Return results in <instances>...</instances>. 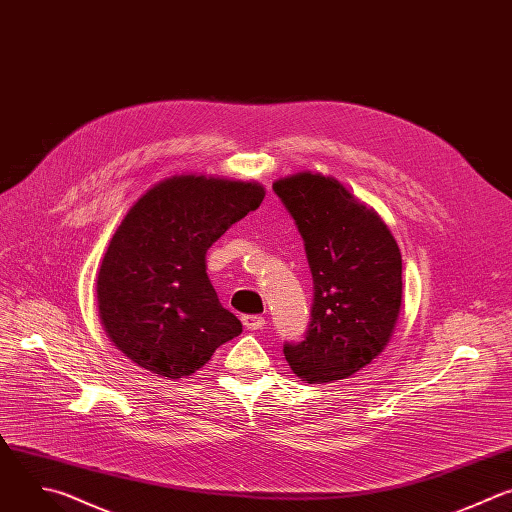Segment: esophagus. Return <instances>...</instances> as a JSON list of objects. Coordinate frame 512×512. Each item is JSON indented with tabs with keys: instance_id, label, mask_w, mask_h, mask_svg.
I'll return each instance as SVG.
<instances>
[{
	"instance_id": "obj_1",
	"label": "esophagus",
	"mask_w": 512,
	"mask_h": 512,
	"mask_svg": "<svg viewBox=\"0 0 512 512\" xmlns=\"http://www.w3.org/2000/svg\"><path fill=\"white\" fill-rule=\"evenodd\" d=\"M242 323H244V327H246L248 331H260V329L266 327V321H264V317H260V315H244V317H242Z\"/></svg>"
}]
</instances>
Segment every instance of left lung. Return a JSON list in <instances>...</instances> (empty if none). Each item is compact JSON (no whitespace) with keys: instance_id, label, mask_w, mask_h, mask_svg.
<instances>
[{"instance_id":"8db88e82","label":"left lung","mask_w":512,"mask_h":512,"mask_svg":"<svg viewBox=\"0 0 512 512\" xmlns=\"http://www.w3.org/2000/svg\"><path fill=\"white\" fill-rule=\"evenodd\" d=\"M294 220L313 274L311 323L284 343L290 369L309 383L345 379L387 345L401 306V254L379 220L335 179L298 173L272 185Z\"/></svg>"}]
</instances>
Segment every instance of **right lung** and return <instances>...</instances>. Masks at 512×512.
Wrapping results in <instances>:
<instances>
[{
	"mask_svg": "<svg viewBox=\"0 0 512 512\" xmlns=\"http://www.w3.org/2000/svg\"><path fill=\"white\" fill-rule=\"evenodd\" d=\"M262 199L258 183L179 175L129 210L102 258L96 298L105 331L131 361L179 379L242 333L208 278L206 252Z\"/></svg>",
	"mask_w": 512,
	"mask_h": 512,
	"instance_id": "obj_1",
	"label": "right lung"
}]
</instances>
